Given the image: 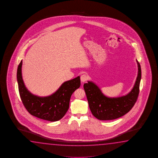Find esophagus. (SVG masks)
<instances>
[{
	"instance_id": "1",
	"label": "esophagus",
	"mask_w": 158,
	"mask_h": 158,
	"mask_svg": "<svg viewBox=\"0 0 158 158\" xmlns=\"http://www.w3.org/2000/svg\"><path fill=\"white\" fill-rule=\"evenodd\" d=\"M88 79V76L86 74H83L81 76V81L82 82H85Z\"/></svg>"
}]
</instances>
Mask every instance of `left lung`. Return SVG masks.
I'll use <instances>...</instances> for the list:
<instances>
[{"label":"left lung","mask_w":158,"mask_h":158,"mask_svg":"<svg viewBox=\"0 0 158 158\" xmlns=\"http://www.w3.org/2000/svg\"><path fill=\"white\" fill-rule=\"evenodd\" d=\"M138 64V75L134 86L128 94L122 96L110 97L104 95L96 84L91 81L85 83L89 107L92 114L99 120H113L126 114L134 106L139 95L141 80V67Z\"/></svg>","instance_id":"1"}]
</instances>
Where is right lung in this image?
Here are the masks:
<instances>
[{"instance_id": "obj_1", "label": "right lung", "mask_w": 158, "mask_h": 158, "mask_svg": "<svg viewBox=\"0 0 158 158\" xmlns=\"http://www.w3.org/2000/svg\"><path fill=\"white\" fill-rule=\"evenodd\" d=\"M22 64V60L17 70V81L20 96L25 108L31 115L44 120L56 122L61 119L69 110L71 95L80 87V77L65 81L50 96H38L31 93L25 85Z\"/></svg>"}]
</instances>
